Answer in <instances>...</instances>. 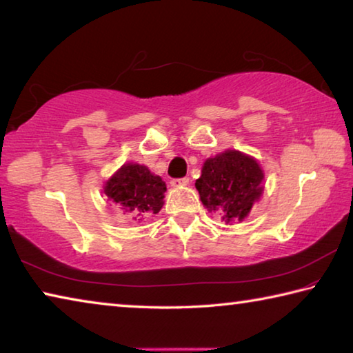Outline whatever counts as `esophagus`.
I'll return each mask as SVG.
<instances>
[{
	"mask_svg": "<svg viewBox=\"0 0 353 353\" xmlns=\"http://www.w3.org/2000/svg\"><path fill=\"white\" fill-rule=\"evenodd\" d=\"M190 179L188 177H182V179H171V187H183V185H188Z\"/></svg>",
	"mask_w": 353,
	"mask_h": 353,
	"instance_id": "esophagus-1",
	"label": "esophagus"
}]
</instances>
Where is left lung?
<instances>
[{
	"label": "left lung",
	"instance_id": "1",
	"mask_svg": "<svg viewBox=\"0 0 353 353\" xmlns=\"http://www.w3.org/2000/svg\"><path fill=\"white\" fill-rule=\"evenodd\" d=\"M262 172L253 157L228 150L205 160L196 188L202 203L230 223L245 219L262 194Z\"/></svg>",
	"mask_w": 353,
	"mask_h": 353
}]
</instances>
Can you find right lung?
Returning <instances> with one entry per match:
<instances>
[{
    "label": "right lung",
    "mask_w": 353,
    "mask_h": 353,
    "mask_svg": "<svg viewBox=\"0 0 353 353\" xmlns=\"http://www.w3.org/2000/svg\"><path fill=\"white\" fill-rule=\"evenodd\" d=\"M103 191L125 214L142 221L146 216L157 214L163 207L166 185L145 165L125 163L105 183Z\"/></svg>",
    "instance_id": "1"
}]
</instances>
